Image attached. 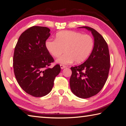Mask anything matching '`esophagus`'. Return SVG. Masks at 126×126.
Here are the masks:
<instances>
[{
  "label": "esophagus",
  "instance_id": "esophagus-1",
  "mask_svg": "<svg viewBox=\"0 0 126 126\" xmlns=\"http://www.w3.org/2000/svg\"><path fill=\"white\" fill-rule=\"evenodd\" d=\"M60 67H61V69H63V68L66 67V66L63 65H62V64H61V65H60Z\"/></svg>",
  "mask_w": 126,
  "mask_h": 126
}]
</instances>
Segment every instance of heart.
<instances>
[{"label":"heart","instance_id":"b5f03b06","mask_svg":"<svg viewBox=\"0 0 126 126\" xmlns=\"http://www.w3.org/2000/svg\"><path fill=\"white\" fill-rule=\"evenodd\" d=\"M94 47L93 38L82 33L63 31L58 32L56 39H48L46 48L50 55L58 58L65 49L66 53L56 60L57 63L68 64L75 61L76 63L83 62L91 53Z\"/></svg>","mask_w":126,"mask_h":126}]
</instances>
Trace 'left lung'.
<instances>
[{
  "label": "left lung",
  "instance_id": "8db88e82",
  "mask_svg": "<svg viewBox=\"0 0 126 126\" xmlns=\"http://www.w3.org/2000/svg\"><path fill=\"white\" fill-rule=\"evenodd\" d=\"M81 27L92 32L94 46L84 63L71 67L70 85L73 94L85 99L98 94L104 86L110 67V58L108 44L103 36L94 28L88 26Z\"/></svg>",
  "mask_w": 126,
  "mask_h": 126
}]
</instances>
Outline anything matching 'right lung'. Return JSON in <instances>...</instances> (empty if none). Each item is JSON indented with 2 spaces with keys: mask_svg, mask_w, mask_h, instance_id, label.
Masks as SVG:
<instances>
[{
  "mask_svg": "<svg viewBox=\"0 0 126 126\" xmlns=\"http://www.w3.org/2000/svg\"><path fill=\"white\" fill-rule=\"evenodd\" d=\"M50 30L32 26L19 37L14 50L13 67L17 82L23 91L35 97L46 95L51 91L54 79L61 71L46 48Z\"/></svg>",
  "mask_w": 126,
  "mask_h": 126,
  "instance_id": "1",
  "label": "right lung"
}]
</instances>
